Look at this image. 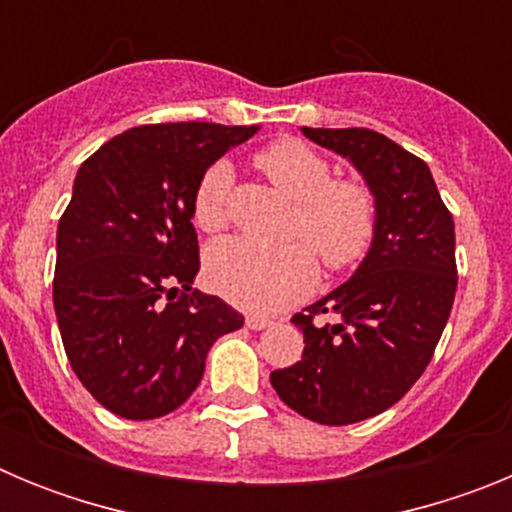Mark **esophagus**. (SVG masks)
<instances>
[{"label": "esophagus", "mask_w": 512, "mask_h": 512, "mask_svg": "<svg viewBox=\"0 0 512 512\" xmlns=\"http://www.w3.org/2000/svg\"><path fill=\"white\" fill-rule=\"evenodd\" d=\"M246 325L251 330H264V328H269L271 320L264 318V315H246Z\"/></svg>", "instance_id": "34e87169"}]
</instances>
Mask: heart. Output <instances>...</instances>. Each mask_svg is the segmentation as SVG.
Instances as JSON below:
<instances>
[{
    "label": "heart",
    "instance_id": "1",
    "mask_svg": "<svg viewBox=\"0 0 512 512\" xmlns=\"http://www.w3.org/2000/svg\"><path fill=\"white\" fill-rule=\"evenodd\" d=\"M256 166L295 200L287 225L289 238L307 242L330 271L348 269L364 259L379 220L377 197L369 184L333 179L328 158L297 138H282L261 148ZM230 179V166L215 161L194 187L192 220L205 233L228 225ZM306 247L284 243L266 248L246 238H223L205 253L207 284L248 310H279L305 297L315 284L318 264Z\"/></svg>",
    "mask_w": 512,
    "mask_h": 512
}]
</instances>
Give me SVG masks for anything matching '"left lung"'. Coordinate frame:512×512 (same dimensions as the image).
Masks as SVG:
<instances>
[{"label": "left lung", "instance_id": "left-lung-1", "mask_svg": "<svg viewBox=\"0 0 512 512\" xmlns=\"http://www.w3.org/2000/svg\"><path fill=\"white\" fill-rule=\"evenodd\" d=\"M346 156L377 197V235L356 274L292 323L297 364L271 372L295 413L348 425L392 408L431 364L456 295L454 217L423 158L366 128H302ZM330 314L333 321H323Z\"/></svg>", "mask_w": 512, "mask_h": 512}]
</instances>
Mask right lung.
Returning <instances> with one entry per match:
<instances>
[{"label":"right lung","mask_w":512,"mask_h":512,"mask_svg":"<svg viewBox=\"0 0 512 512\" xmlns=\"http://www.w3.org/2000/svg\"><path fill=\"white\" fill-rule=\"evenodd\" d=\"M246 125L166 122L107 140L81 164L58 220L53 307L63 348L99 405L128 420L189 400L212 343L243 315L192 289L194 187Z\"/></svg>","instance_id":"obj_1"}]
</instances>
